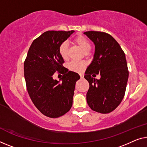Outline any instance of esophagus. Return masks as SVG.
<instances>
[{
    "instance_id": "1",
    "label": "esophagus",
    "mask_w": 147,
    "mask_h": 147,
    "mask_svg": "<svg viewBox=\"0 0 147 147\" xmlns=\"http://www.w3.org/2000/svg\"><path fill=\"white\" fill-rule=\"evenodd\" d=\"M80 76L81 78H84V74L81 73V74H80Z\"/></svg>"
}]
</instances>
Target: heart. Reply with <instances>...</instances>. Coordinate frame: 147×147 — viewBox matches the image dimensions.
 <instances>
[{
	"label": "heart",
	"mask_w": 147,
	"mask_h": 147,
	"mask_svg": "<svg viewBox=\"0 0 147 147\" xmlns=\"http://www.w3.org/2000/svg\"><path fill=\"white\" fill-rule=\"evenodd\" d=\"M75 41L77 44L79 45L83 52L89 51L91 49L90 43L88 39L83 36H78L75 39ZM59 54L63 59H67L68 57V43L65 41L60 45L59 47ZM86 63L83 61H71L69 64V69L71 71L75 72H82L84 70Z\"/></svg>",
	"instance_id": "1"
}]
</instances>
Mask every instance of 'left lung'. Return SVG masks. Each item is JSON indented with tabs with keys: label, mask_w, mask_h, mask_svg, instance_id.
<instances>
[{
	"label": "left lung",
	"mask_w": 147,
	"mask_h": 147,
	"mask_svg": "<svg viewBox=\"0 0 147 147\" xmlns=\"http://www.w3.org/2000/svg\"><path fill=\"white\" fill-rule=\"evenodd\" d=\"M84 34L95 45L93 60L84 75L90 86L87 103L92 110L108 113L119 106L125 92L129 77L125 55L111 35L94 31ZM95 74H100L99 80Z\"/></svg>",
	"instance_id": "8db88e82"
}]
</instances>
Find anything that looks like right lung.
Returning a JSON list of instances; mask_svg holds the SVG:
<instances>
[{
  "label": "right lung",
  "instance_id": "obj_1",
  "mask_svg": "<svg viewBox=\"0 0 147 147\" xmlns=\"http://www.w3.org/2000/svg\"><path fill=\"white\" fill-rule=\"evenodd\" d=\"M74 31H47L33 41L24 64L28 92L35 106L47 117L56 118L68 112L73 105L79 74L63 66L60 45ZM57 71L63 74L52 78Z\"/></svg>",
  "mask_w": 147,
  "mask_h": 147
}]
</instances>
